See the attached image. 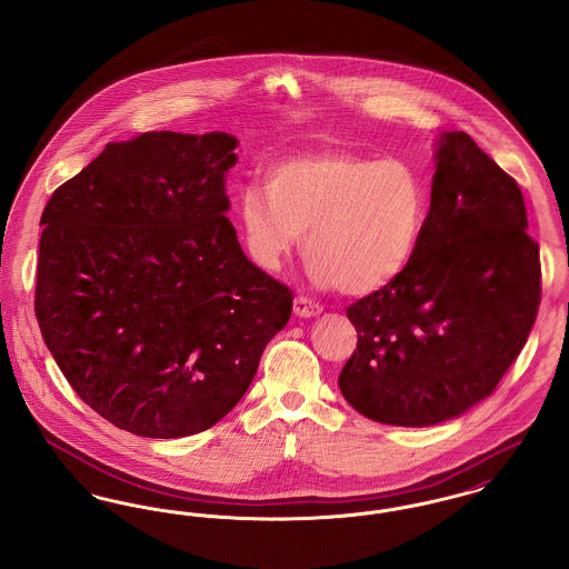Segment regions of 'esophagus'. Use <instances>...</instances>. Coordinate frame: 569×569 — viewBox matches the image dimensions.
<instances>
[{
  "mask_svg": "<svg viewBox=\"0 0 569 569\" xmlns=\"http://www.w3.org/2000/svg\"><path fill=\"white\" fill-rule=\"evenodd\" d=\"M295 313L298 318H313L322 313V305L307 297H297L295 300Z\"/></svg>",
  "mask_w": 569,
  "mask_h": 569,
  "instance_id": "obj_1",
  "label": "esophagus"
}]
</instances>
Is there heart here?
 <instances>
[{"mask_svg":"<svg viewBox=\"0 0 569 569\" xmlns=\"http://www.w3.org/2000/svg\"><path fill=\"white\" fill-rule=\"evenodd\" d=\"M429 216V188L403 158L343 151L292 156L239 193L251 260L279 271L305 234L307 272L318 286L365 297L411 262Z\"/></svg>","mask_w":569,"mask_h":569,"instance_id":"b5f03b06","label":"heart"}]
</instances>
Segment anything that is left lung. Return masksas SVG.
Here are the masks:
<instances>
[{"instance_id": "8db88e82", "label": "left lung", "mask_w": 569, "mask_h": 569, "mask_svg": "<svg viewBox=\"0 0 569 569\" xmlns=\"http://www.w3.org/2000/svg\"><path fill=\"white\" fill-rule=\"evenodd\" d=\"M435 160L411 262L346 309L358 343L339 388L381 425L431 427L487 399L540 307V244L518 183L465 132H443Z\"/></svg>"}]
</instances>
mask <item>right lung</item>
<instances>
[{"instance_id": "add662e5", "label": "right lung", "mask_w": 569, "mask_h": 569, "mask_svg": "<svg viewBox=\"0 0 569 569\" xmlns=\"http://www.w3.org/2000/svg\"><path fill=\"white\" fill-rule=\"evenodd\" d=\"M237 138L144 132L109 142L53 191L36 318L74 392L128 433L172 439L243 399L295 295L226 217Z\"/></svg>"}]
</instances>
